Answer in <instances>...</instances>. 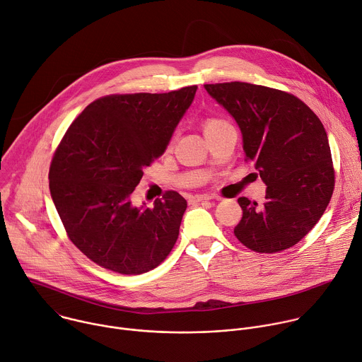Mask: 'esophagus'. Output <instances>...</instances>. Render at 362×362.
<instances>
[{
  "instance_id": "obj_1",
  "label": "esophagus",
  "mask_w": 362,
  "mask_h": 362,
  "mask_svg": "<svg viewBox=\"0 0 362 362\" xmlns=\"http://www.w3.org/2000/svg\"><path fill=\"white\" fill-rule=\"evenodd\" d=\"M209 199H212V197H211V195H208V194L194 195V197H192V201H194V202H204V201H209Z\"/></svg>"
}]
</instances>
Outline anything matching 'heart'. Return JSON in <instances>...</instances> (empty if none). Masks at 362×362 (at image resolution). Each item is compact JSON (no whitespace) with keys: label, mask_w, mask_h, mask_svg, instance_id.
<instances>
[{"label":"heart","mask_w":362,"mask_h":362,"mask_svg":"<svg viewBox=\"0 0 362 362\" xmlns=\"http://www.w3.org/2000/svg\"><path fill=\"white\" fill-rule=\"evenodd\" d=\"M221 122H224V121H223V119H218V118H208V119L204 122V131L208 129V128H211V127L218 125V124H221Z\"/></svg>","instance_id":"1"}]
</instances>
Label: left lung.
Masks as SVG:
<instances>
[{
	"label": "left lung",
	"instance_id": "1",
	"mask_svg": "<svg viewBox=\"0 0 362 362\" xmlns=\"http://www.w3.org/2000/svg\"><path fill=\"white\" fill-rule=\"evenodd\" d=\"M238 122L245 161L267 184L265 201L238 198V241L255 252H281L318 223L334 192L335 171L322 122L296 95L248 83L205 84Z\"/></svg>",
	"mask_w": 362,
	"mask_h": 362
}]
</instances>
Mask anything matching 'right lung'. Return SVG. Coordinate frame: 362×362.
<instances>
[{
    "label": "right lung",
    "mask_w": 362,
    "mask_h": 362,
    "mask_svg": "<svg viewBox=\"0 0 362 362\" xmlns=\"http://www.w3.org/2000/svg\"><path fill=\"white\" fill-rule=\"evenodd\" d=\"M197 86L164 94H111L68 127L49 165V191L65 233L87 258L124 275L158 267L174 248L187 201L165 191L154 206L129 195L161 157Z\"/></svg>",
    "instance_id": "add662e5"
}]
</instances>
